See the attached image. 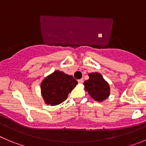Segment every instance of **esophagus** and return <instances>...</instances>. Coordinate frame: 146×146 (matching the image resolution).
<instances>
[{"label":"esophagus","instance_id":"1","mask_svg":"<svg viewBox=\"0 0 146 146\" xmlns=\"http://www.w3.org/2000/svg\"><path fill=\"white\" fill-rule=\"evenodd\" d=\"M78 82L79 83V84H83V83H84V79H83V78H81V79L78 80Z\"/></svg>","mask_w":146,"mask_h":146}]
</instances>
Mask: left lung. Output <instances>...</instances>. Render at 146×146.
<instances>
[{
    "instance_id": "obj_1",
    "label": "left lung",
    "mask_w": 146,
    "mask_h": 146,
    "mask_svg": "<svg viewBox=\"0 0 146 146\" xmlns=\"http://www.w3.org/2000/svg\"><path fill=\"white\" fill-rule=\"evenodd\" d=\"M89 78L84 83L85 90L95 101L102 102L110 95V87L100 73L95 72L88 74Z\"/></svg>"
}]
</instances>
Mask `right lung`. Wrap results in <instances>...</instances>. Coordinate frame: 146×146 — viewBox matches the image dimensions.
I'll return each instance as SVG.
<instances>
[{
    "label": "right lung",
    "instance_id": "right-lung-1",
    "mask_svg": "<svg viewBox=\"0 0 146 146\" xmlns=\"http://www.w3.org/2000/svg\"><path fill=\"white\" fill-rule=\"evenodd\" d=\"M77 84V81L72 76L55 70L42 81L41 94L46 104L58 105L68 98Z\"/></svg>",
    "mask_w": 146,
    "mask_h": 146
}]
</instances>
